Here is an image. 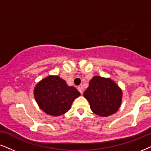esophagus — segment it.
<instances>
[{"label": "esophagus", "instance_id": "esophagus-1", "mask_svg": "<svg viewBox=\"0 0 151 151\" xmlns=\"http://www.w3.org/2000/svg\"><path fill=\"white\" fill-rule=\"evenodd\" d=\"M78 91H79L80 93H81V95L83 94V89H82V87H81V86H79V87H78Z\"/></svg>", "mask_w": 151, "mask_h": 151}]
</instances>
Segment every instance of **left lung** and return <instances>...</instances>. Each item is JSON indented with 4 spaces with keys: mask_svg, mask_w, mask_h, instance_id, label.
Wrapping results in <instances>:
<instances>
[{
    "mask_svg": "<svg viewBox=\"0 0 151 151\" xmlns=\"http://www.w3.org/2000/svg\"><path fill=\"white\" fill-rule=\"evenodd\" d=\"M93 113L102 117L111 116L121 107L123 92L110 78L94 76L83 93Z\"/></svg>",
    "mask_w": 151,
    "mask_h": 151,
    "instance_id": "1",
    "label": "left lung"
}]
</instances>
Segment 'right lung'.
Returning a JSON list of instances; mask_svg holds the SVG:
<instances>
[{
	"label": "right lung",
	"instance_id": "right-lung-1",
	"mask_svg": "<svg viewBox=\"0 0 151 151\" xmlns=\"http://www.w3.org/2000/svg\"><path fill=\"white\" fill-rule=\"evenodd\" d=\"M34 98L43 111L50 116H59L71 108L73 101L80 93L73 86H69L58 75H49L36 84Z\"/></svg>",
	"mask_w": 151,
	"mask_h": 151
}]
</instances>
